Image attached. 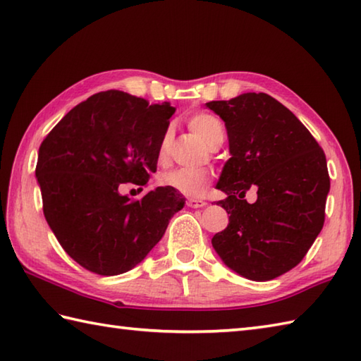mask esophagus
<instances>
[{
    "label": "esophagus",
    "instance_id": "esophagus-1",
    "mask_svg": "<svg viewBox=\"0 0 361 361\" xmlns=\"http://www.w3.org/2000/svg\"><path fill=\"white\" fill-rule=\"evenodd\" d=\"M188 205L191 209H202V207H205V205H207V202L202 201V200H196V197H190Z\"/></svg>",
    "mask_w": 361,
    "mask_h": 361
}]
</instances>
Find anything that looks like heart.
Wrapping results in <instances>:
<instances>
[{
    "mask_svg": "<svg viewBox=\"0 0 361 361\" xmlns=\"http://www.w3.org/2000/svg\"><path fill=\"white\" fill-rule=\"evenodd\" d=\"M188 128L196 137H200L202 142L213 148L216 143L223 142L224 128L221 121L209 114H196L188 120ZM168 135L164 137L159 148V161H164L168 151ZM164 187H170L178 190L179 193L187 196H201L207 190L210 183V174L205 170H190V168H179L161 173L159 178Z\"/></svg>",
    "mask_w": 361,
    "mask_h": 361,
    "instance_id": "1",
    "label": "heart"
}]
</instances>
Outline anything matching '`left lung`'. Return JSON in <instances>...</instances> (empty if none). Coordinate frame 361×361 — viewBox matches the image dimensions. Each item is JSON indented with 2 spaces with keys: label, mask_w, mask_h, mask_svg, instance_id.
<instances>
[{
  "label": "left lung",
  "mask_w": 361,
  "mask_h": 361,
  "mask_svg": "<svg viewBox=\"0 0 361 361\" xmlns=\"http://www.w3.org/2000/svg\"><path fill=\"white\" fill-rule=\"evenodd\" d=\"M205 107L226 124L231 159L216 188L229 224L212 246L227 268L271 281L304 259L324 226L330 190L326 154L291 110L267 93H243ZM257 188V201L244 200Z\"/></svg>",
  "instance_id": "obj_1"
}]
</instances>
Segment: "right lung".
I'll return each mask as SVG.
<instances>
[{
  "mask_svg": "<svg viewBox=\"0 0 361 361\" xmlns=\"http://www.w3.org/2000/svg\"><path fill=\"white\" fill-rule=\"evenodd\" d=\"M176 109L120 90L93 94L59 121L39 148L35 178L57 241L80 267L101 276L135 268L185 205L157 187L140 201L121 183L145 185Z\"/></svg>",
  "mask_w": 361,
  "mask_h": 361,
  "instance_id": "right-lung-1",
  "label": "right lung"
}]
</instances>
